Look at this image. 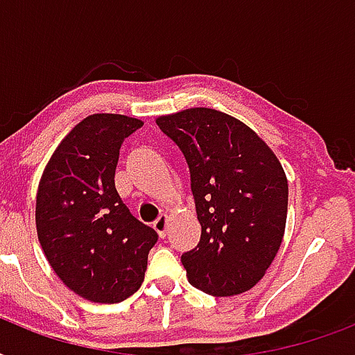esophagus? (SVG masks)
<instances>
[{
    "instance_id": "1",
    "label": "esophagus",
    "mask_w": 355,
    "mask_h": 355,
    "mask_svg": "<svg viewBox=\"0 0 355 355\" xmlns=\"http://www.w3.org/2000/svg\"><path fill=\"white\" fill-rule=\"evenodd\" d=\"M153 228H155L156 232H158V236L166 237V232H167V216H160V217H158V219H156V221L153 223Z\"/></svg>"
}]
</instances>
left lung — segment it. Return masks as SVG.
I'll return each instance as SVG.
<instances>
[{"instance_id": "8db88e82", "label": "left lung", "mask_w": 355, "mask_h": 355, "mask_svg": "<svg viewBox=\"0 0 355 355\" xmlns=\"http://www.w3.org/2000/svg\"><path fill=\"white\" fill-rule=\"evenodd\" d=\"M156 125L182 150L200 223L199 245L182 254L189 284L214 297L248 291L280 248L287 178L258 134L228 114L189 108Z\"/></svg>"}]
</instances>
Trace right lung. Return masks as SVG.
I'll list each match as a JSON object with an SVG mask.
<instances>
[{
    "label": "right lung",
    "mask_w": 355,
    "mask_h": 355,
    "mask_svg": "<svg viewBox=\"0 0 355 355\" xmlns=\"http://www.w3.org/2000/svg\"><path fill=\"white\" fill-rule=\"evenodd\" d=\"M144 123L94 114L60 141L36 195V232L57 276L79 297L116 304L138 291L158 234L119 197L114 175L125 138Z\"/></svg>",
    "instance_id": "obj_1"
}]
</instances>
